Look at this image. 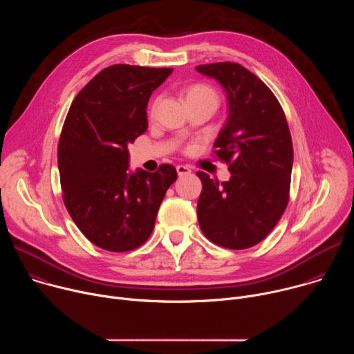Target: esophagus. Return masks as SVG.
I'll return each instance as SVG.
<instances>
[{"instance_id":"34e87169","label":"esophagus","mask_w":354,"mask_h":354,"mask_svg":"<svg viewBox=\"0 0 354 354\" xmlns=\"http://www.w3.org/2000/svg\"><path fill=\"white\" fill-rule=\"evenodd\" d=\"M176 172H178L179 176H183V175L190 174L192 171H190V168L186 167V165H178V167H176Z\"/></svg>"}]
</instances>
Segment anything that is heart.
Listing matches in <instances>:
<instances>
[{
  "instance_id": "1",
  "label": "heart",
  "mask_w": 354,
  "mask_h": 354,
  "mask_svg": "<svg viewBox=\"0 0 354 354\" xmlns=\"http://www.w3.org/2000/svg\"><path fill=\"white\" fill-rule=\"evenodd\" d=\"M203 93L216 96V93L213 92V89H210L209 86H203V85H196V86L190 88V89H189V93H187V96H192V95H203Z\"/></svg>"
}]
</instances>
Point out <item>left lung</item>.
Segmentation results:
<instances>
[{
    "instance_id": "left-lung-1",
    "label": "left lung",
    "mask_w": 354,
    "mask_h": 354,
    "mask_svg": "<svg viewBox=\"0 0 354 354\" xmlns=\"http://www.w3.org/2000/svg\"><path fill=\"white\" fill-rule=\"evenodd\" d=\"M196 70L227 93L228 118L214 153L231 172L223 183L197 172L203 183L198 225L216 245L246 249L269 235L287 207L292 169L288 124L273 92L241 64L213 63Z\"/></svg>"
}]
</instances>
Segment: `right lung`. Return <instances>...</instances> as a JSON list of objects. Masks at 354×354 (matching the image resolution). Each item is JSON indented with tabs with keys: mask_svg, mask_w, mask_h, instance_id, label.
Masks as SVG:
<instances>
[{
	"mask_svg": "<svg viewBox=\"0 0 354 354\" xmlns=\"http://www.w3.org/2000/svg\"><path fill=\"white\" fill-rule=\"evenodd\" d=\"M115 64L96 74L75 96L66 118L57 162L64 205L96 246L126 252L142 245L176 169L129 171L127 144L145 133L148 99L172 73Z\"/></svg>",
	"mask_w": 354,
	"mask_h": 354,
	"instance_id": "obj_1",
	"label": "right lung"
}]
</instances>
